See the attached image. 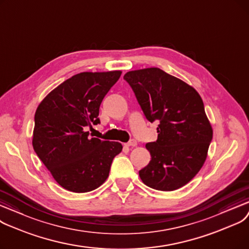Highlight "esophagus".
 Segmentation results:
<instances>
[{
	"label": "esophagus",
	"instance_id": "obj_1",
	"mask_svg": "<svg viewBox=\"0 0 249 249\" xmlns=\"http://www.w3.org/2000/svg\"><path fill=\"white\" fill-rule=\"evenodd\" d=\"M125 146H127V147H135V146H137V141L136 140H131V141L128 142V143L125 144Z\"/></svg>",
	"mask_w": 249,
	"mask_h": 249
}]
</instances>
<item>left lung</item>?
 <instances>
[{"label":"left lung","mask_w":249,"mask_h":249,"mask_svg":"<svg viewBox=\"0 0 249 249\" xmlns=\"http://www.w3.org/2000/svg\"><path fill=\"white\" fill-rule=\"evenodd\" d=\"M124 79L147 120L159 122L157 141L146 144L151 161L139 171L142 181L162 192L182 187L203 167L213 138L202 98L159 68L131 71Z\"/></svg>","instance_id":"left-lung-1"}]
</instances>
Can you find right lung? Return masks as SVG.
<instances>
[{"instance_id":"add662e5","label":"right lung","mask_w":249,"mask_h":249,"mask_svg":"<svg viewBox=\"0 0 249 249\" xmlns=\"http://www.w3.org/2000/svg\"><path fill=\"white\" fill-rule=\"evenodd\" d=\"M121 71L80 73L63 82L38 105L32 145L55 181L67 191L87 193L109 175L118 142L89 138L86 128L100 124V104Z\"/></svg>"}]
</instances>
